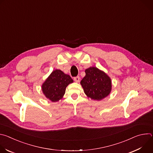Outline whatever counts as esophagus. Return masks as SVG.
Returning <instances> with one entry per match:
<instances>
[{
    "label": "esophagus",
    "mask_w": 153,
    "mask_h": 153,
    "mask_svg": "<svg viewBox=\"0 0 153 153\" xmlns=\"http://www.w3.org/2000/svg\"><path fill=\"white\" fill-rule=\"evenodd\" d=\"M74 80L76 82H77V83L79 82H80V77H79V76L74 77Z\"/></svg>",
    "instance_id": "34e87169"
}]
</instances>
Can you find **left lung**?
Here are the masks:
<instances>
[{
    "label": "left lung",
    "mask_w": 153,
    "mask_h": 153,
    "mask_svg": "<svg viewBox=\"0 0 153 153\" xmlns=\"http://www.w3.org/2000/svg\"><path fill=\"white\" fill-rule=\"evenodd\" d=\"M85 73L80 84L87 96L100 100L109 95L111 90V81L104 72L96 67H90L85 70Z\"/></svg>",
    "instance_id": "8db88e82"
}]
</instances>
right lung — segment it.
I'll return each instance as SVG.
<instances>
[{
    "label": "right lung",
    "mask_w": 153,
    "mask_h": 153,
    "mask_svg": "<svg viewBox=\"0 0 153 153\" xmlns=\"http://www.w3.org/2000/svg\"><path fill=\"white\" fill-rule=\"evenodd\" d=\"M73 82L71 77L60 70L52 72L42 85V91L47 99L55 102L62 98L67 86Z\"/></svg>",
    "instance_id": "1"
}]
</instances>
